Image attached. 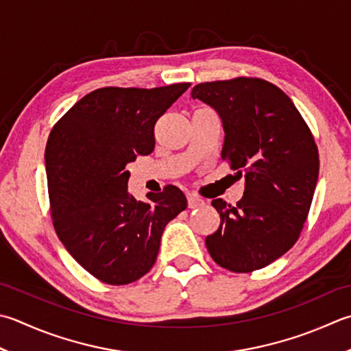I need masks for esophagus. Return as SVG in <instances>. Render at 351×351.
<instances>
[{
  "label": "esophagus",
  "instance_id": "obj_1",
  "mask_svg": "<svg viewBox=\"0 0 351 351\" xmlns=\"http://www.w3.org/2000/svg\"><path fill=\"white\" fill-rule=\"evenodd\" d=\"M187 204H189V208H201V207H204L205 205V202H204V199H201V197H197V196H195V195H189L187 196Z\"/></svg>",
  "mask_w": 351,
  "mask_h": 351
}]
</instances>
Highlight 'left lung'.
I'll use <instances>...</instances> for the list:
<instances>
[{
	"instance_id": "obj_1",
	"label": "left lung",
	"mask_w": 351,
	"mask_h": 351,
	"mask_svg": "<svg viewBox=\"0 0 351 351\" xmlns=\"http://www.w3.org/2000/svg\"><path fill=\"white\" fill-rule=\"evenodd\" d=\"M191 97L216 109L225 130L222 160L245 176L236 205L211 202L221 225L205 245L225 269H262L301 234L318 181L317 143L293 101L263 79L205 82Z\"/></svg>"
}]
</instances>
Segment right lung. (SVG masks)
I'll list each match as a JSON object with an SVG mask.
<instances>
[{
  "mask_svg": "<svg viewBox=\"0 0 351 351\" xmlns=\"http://www.w3.org/2000/svg\"><path fill=\"white\" fill-rule=\"evenodd\" d=\"M190 84L106 86L86 94L53 126L45 147L50 213L73 258L106 285L136 281L156 262L166 225L187 208L175 185L149 202L129 195L126 166L152 154L160 117Z\"/></svg>",
  "mask_w": 351,
  "mask_h": 351,
  "instance_id": "add662e5",
  "label": "right lung"
}]
</instances>
